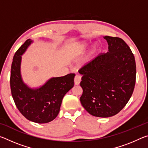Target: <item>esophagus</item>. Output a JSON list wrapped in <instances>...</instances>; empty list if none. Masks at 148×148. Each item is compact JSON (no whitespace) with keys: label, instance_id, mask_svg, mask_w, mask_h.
Here are the masks:
<instances>
[{"label":"esophagus","instance_id":"obj_1","mask_svg":"<svg viewBox=\"0 0 148 148\" xmlns=\"http://www.w3.org/2000/svg\"><path fill=\"white\" fill-rule=\"evenodd\" d=\"M82 77L79 75H76L74 77V84L77 86V85H79L80 84V82H81Z\"/></svg>","mask_w":148,"mask_h":148}]
</instances>
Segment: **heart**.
Here are the masks:
<instances>
[{"label":"heart","mask_w":148,"mask_h":148,"mask_svg":"<svg viewBox=\"0 0 148 148\" xmlns=\"http://www.w3.org/2000/svg\"><path fill=\"white\" fill-rule=\"evenodd\" d=\"M87 48V45L85 43L80 44L77 45V46L75 47V52H76L77 54H82L86 51ZM99 48L98 47H95L93 51H92V53H96L97 51H99Z\"/></svg>","instance_id":"obj_1"}]
</instances>
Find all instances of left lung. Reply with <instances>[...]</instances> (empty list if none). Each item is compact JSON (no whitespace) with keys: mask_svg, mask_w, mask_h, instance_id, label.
Instances as JSON below:
<instances>
[{"mask_svg":"<svg viewBox=\"0 0 148 148\" xmlns=\"http://www.w3.org/2000/svg\"><path fill=\"white\" fill-rule=\"evenodd\" d=\"M108 51L100 53L78 72L82 74L80 102L92 116H113L129 102L136 82L134 56L123 40L104 37Z\"/></svg>","mask_w":148,"mask_h":148,"instance_id":"obj_1","label":"left lung"}]
</instances>
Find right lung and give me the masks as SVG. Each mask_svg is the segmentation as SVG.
<instances>
[{"label":"right lung","instance_id":"add662e5","mask_svg":"<svg viewBox=\"0 0 148 148\" xmlns=\"http://www.w3.org/2000/svg\"><path fill=\"white\" fill-rule=\"evenodd\" d=\"M32 42L31 39L27 40L14 55L11 66V92L16 107L26 119L46 123L58 115L62 99L74 86L75 74L52 77L40 88H29L22 80L20 67L21 56Z\"/></svg>","mask_w":148,"mask_h":148}]
</instances>
